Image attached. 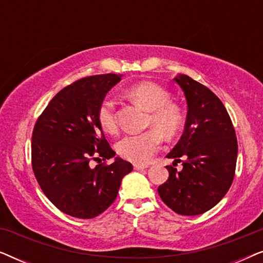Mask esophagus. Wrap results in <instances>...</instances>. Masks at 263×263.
I'll use <instances>...</instances> for the list:
<instances>
[{"label":"esophagus","instance_id":"esophagus-1","mask_svg":"<svg viewBox=\"0 0 263 263\" xmlns=\"http://www.w3.org/2000/svg\"><path fill=\"white\" fill-rule=\"evenodd\" d=\"M148 166L147 165H140V164H135L134 165V168L135 170H143V168H147Z\"/></svg>","mask_w":263,"mask_h":263}]
</instances>
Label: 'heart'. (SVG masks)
Instances as JSON below:
<instances>
[{
	"label": "heart",
	"mask_w": 263,
	"mask_h": 263,
	"mask_svg": "<svg viewBox=\"0 0 263 263\" xmlns=\"http://www.w3.org/2000/svg\"><path fill=\"white\" fill-rule=\"evenodd\" d=\"M128 96L136 104L148 111L147 124L156 129H149L141 134L125 135L117 143V152L122 158L136 164H146L160 148L161 132L166 138L177 134L182 124V114L178 106L170 103V96L159 85L145 81L129 88ZM98 121L104 130H117L115 100L106 97L100 103Z\"/></svg>",
	"instance_id": "b5f03b06"
}]
</instances>
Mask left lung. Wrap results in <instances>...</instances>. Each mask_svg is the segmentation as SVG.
<instances>
[{"instance_id": "1", "label": "left lung", "mask_w": 263, "mask_h": 263, "mask_svg": "<svg viewBox=\"0 0 263 263\" xmlns=\"http://www.w3.org/2000/svg\"><path fill=\"white\" fill-rule=\"evenodd\" d=\"M174 80L184 93L188 114L184 132L166 158H180L183 168L166 166L168 179L158 193L181 215H199L213 208L235 177L238 145L231 118L220 99L200 82L179 74Z\"/></svg>"}]
</instances>
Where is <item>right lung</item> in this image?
I'll list each match as a JSON object with an SVG mask.
<instances>
[{"instance_id": "right-lung-1", "label": "right lung", "mask_w": 263, "mask_h": 263, "mask_svg": "<svg viewBox=\"0 0 263 263\" xmlns=\"http://www.w3.org/2000/svg\"><path fill=\"white\" fill-rule=\"evenodd\" d=\"M122 75L103 74L73 82L57 93L32 134V168L46 197L63 213L92 219L116 200L133 165L116 156L104 136L98 109ZM114 157L91 168V160Z\"/></svg>"}]
</instances>
